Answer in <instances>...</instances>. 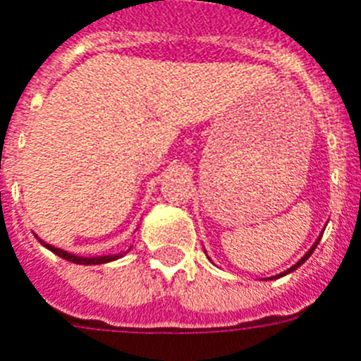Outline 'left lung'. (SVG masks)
Instances as JSON below:
<instances>
[{
    "label": "left lung",
    "instance_id": "8db88e82",
    "mask_svg": "<svg viewBox=\"0 0 361 361\" xmlns=\"http://www.w3.org/2000/svg\"><path fill=\"white\" fill-rule=\"evenodd\" d=\"M319 240H321V238H319ZM319 240L315 241V245H314V247H312V249H310V251H308V252H306V255H305V256H302V258H300V260H299V262H297V264H295V266H293V267H290V269H288V271H284V273H281V275H276V279H281V276L288 275V273H291V271H295V269H297V267H300V266H302V264H305V262H306V260H308L310 256H312V252H314V251H315V247H317V243H319Z\"/></svg>",
    "mask_w": 361,
    "mask_h": 361
}]
</instances>
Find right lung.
Returning <instances> with one entry per match:
<instances>
[{
	"label": "right lung",
	"instance_id": "obj_1",
	"mask_svg": "<svg viewBox=\"0 0 361 361\" xmlns=\"http://www.w3.org/2000/svg\"><path fill=\"white\" fill-rule=\"evenodd\" d=\"M46 247L51 252H55V255H59V256H61V258H64V260L73 262V264H85V266H95V264H106V262H112V260H116V258H118V255L99 256V258H80V256L70 255V252L62 251V249H56V247H53V245H46Z\"/></svg>",
	"mask_w": 361,
	"mask_h": 361
}]
</instances>
